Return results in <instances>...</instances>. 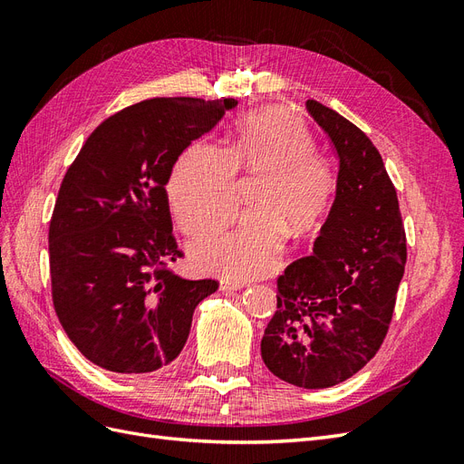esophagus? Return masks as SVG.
I'll list each match as a JSON object with an SVG mask.
<instances>
[{
  "label": "esophagus",
  "instance_id": "esophagus-1",
  "mask_svg": "<svg viewBox=\"0 0 464 464\" xmlns=\"http://www.w3.org/2000/svg\"><path fill=\"white\" fill-rule=\"evenodd\" d=\"M246 286V283H242V280H234V278H220L218 280V288L220 290H227V292H230V290H240V288H244Z\"/></svg>",
  "mask_w": 464,
  "mask_h": 464
}]
</instances>
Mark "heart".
Listing matches in <instances>:
<instances>
[{
    "mask_svg": "<svg viewBox=\"0 0 464 464\" xmlns=\"http://www.w3.org/2000/svg\"><path fill=\"white\" fill-rule=\"evenodd\" d=\"M237 170L266 174L254 207L237 227L193 247V261L205 273L256 278L269 273L294 236L314 232L334 195V174L315 154L307 125L285 108H266L236 123L228 150L208 143L191 145L174 166L168 198L179 228L191 237L222 230L237 208Z\"/></svg>",
    "mask_w": 464,
    "mask_h": 464,
    "instance_id": "heart-1",
    "label": "heart"
}]
</instances>
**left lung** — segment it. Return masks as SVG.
Masks as SVG:
<instances>
[{
  "mask_svg": "<svg viewBox=\"0 0 464 464\" xmlns=\"http://www.w3.org/2000/svg\"><path fill=\"white\" fill-rule=\"evenodd\" d=\"M305 108L339 162L334 201L314 254L276 280L261 356L290 385L327 389L360 372L382 346L404 275L406 237L395 186L368 135L317 101Z\"/></svg>",
  "mask_w": 464,
  "mask_h": 464,
  "instance_id": "8db88e82",
  "label": "left lung"
}]
</instances>
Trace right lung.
Returning <instances> with one entry per match:
<instances>
[{
    "label": "right lung",
    "mask_w": 464,
    "mask_h": 464,
    "mask_svg": "<svg viewBox=\"0 0 464 464\" xmlns=\"http://www.w3.org/2000/svg\"><path fill=\"white\" fill-rule=\"evenodd\" d=\"M236 98H150L102 121L62 181L50 222L55 314L96 366L149 373L184 348L217 280L166 269L181 257L166 184L178 157Z\"/></svg>",
    "instance_id": "right-lung-1"
}]
</instances>
